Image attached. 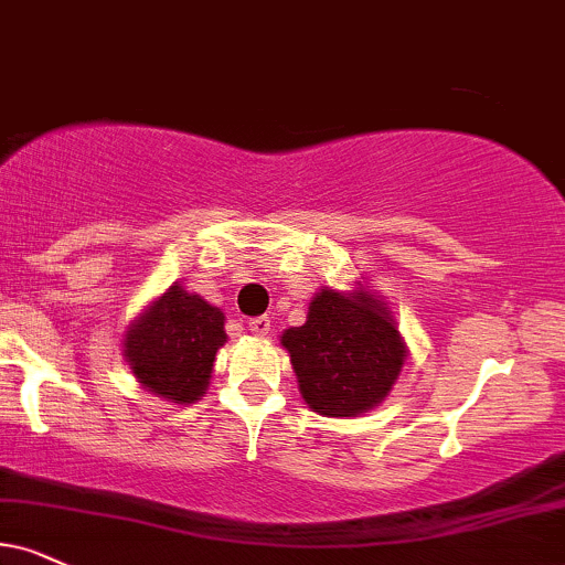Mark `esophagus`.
<instances>
[{
	"label": "esophagus",
	"instance_id": "esophagus-1",
	"mask_svg": "<svg viewBox=\"0 0 565 565\" xmlns=\"http://www.w3.org/2000/svg\"><path fill=\"white\" fill-rule=\"evenodd\" d=\"M248 330L254 332V335H267V332L271 330V319L264 315V317H254V319H248Z\"/></svg>",
	"mask_w": 565,
	"mask_h": 565
}]
</instances>
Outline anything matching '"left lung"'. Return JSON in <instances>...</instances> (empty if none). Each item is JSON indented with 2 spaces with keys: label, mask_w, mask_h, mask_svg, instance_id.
Returning a JSON list of instances; mask_svg holds the SVG:
<instances>
[{
  "label": "left lung",
  "mask_w": 565,
  "mask_h": 565,
  "mask_svg": "<svg viewBox=\"0 0 565 565\" xmlns=\"http://www.w3.org/2000/svg\"><path fill=\"white\" fill-rule=\"evenodd\" d=\"M298 387L324 416L364 414L393 390L406 348L385 306L369 294L322 290L306 324L282 332Z\"/></svg>",
  "instance_id": "left-lung-1"
}]
</instances>
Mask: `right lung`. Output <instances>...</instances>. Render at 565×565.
Returning a JSON list of instances; mask_svg holds the SVG:
<instances>
[{
	"label": "right lung",
	"mask_w": 565,
	"mask_h": 565,
	"mask_svg": "<svg viewBox=\"0 0 565 565\" xmlns=\"http://www.w3.org/2000/svg\"><path fill=\"white\" fill-rule=\"evenodd\" d=\"M225 340L222 311L172 285L130 327L125 356L151 393L172 403H193L204 395L217 348Z\"/></svg>",
	"instance_id": "right-lung-1"
}]
</instances>
